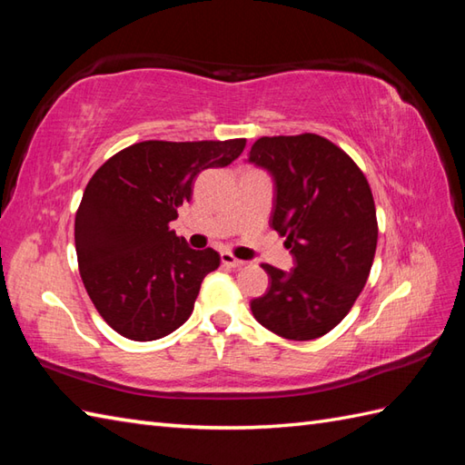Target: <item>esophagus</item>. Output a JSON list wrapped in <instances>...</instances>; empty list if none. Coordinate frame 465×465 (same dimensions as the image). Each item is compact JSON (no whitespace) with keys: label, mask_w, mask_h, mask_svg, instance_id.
<instances>
[{"label":"esophagus","mask_w":465,"mask_h":465,"mask_svg":"<svg viewBox=\"0 0 465 465\" xmlns=\"http://www.w3.org/2000/svg\"><path fill=\"white\" fill-rule=\"evenodd\" d=\"M222 263L227 265V268H243V265H245L243 260H238L230 252H222Z\"/></svg>","instance_id":"esophagus-1"}]
</instances>
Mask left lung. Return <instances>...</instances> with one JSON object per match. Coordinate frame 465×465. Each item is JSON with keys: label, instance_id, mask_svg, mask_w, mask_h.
<instances>
[{"label": "left lung", "instance_id": "left-lung-1", "mask_svg": "<svg viewBox=\"0 0 465 465\" xmlns=\"http://www.w3.org/2000/svg\"><path fill=\"white\" fill-rule=\"evenodd\" d=\"M250 162L275 182L272 227L295 268L270 263V290L250 305L263 328L285 340L322 338L358 300L378 245L375 203L351 157L315 134L260 137Z\"/></svg>", "mask_w": 465, "mask_h": 465}]
</instances>
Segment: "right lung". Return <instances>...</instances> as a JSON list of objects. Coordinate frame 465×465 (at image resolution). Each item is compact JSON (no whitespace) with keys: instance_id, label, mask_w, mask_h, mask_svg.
<instances>
[{"instance_id":"1","label":"right lung","mask_w":465,"mask_h":465,"mask_svg":"<svg viewBox=\"0 0 465 465\" xmlns=\"http://www.w3.org/2000/svg\"><path fill=\"white\" fill-rule=\"evenodd\" d=\"M243 147V137L140 142L92 175L75 213L77 265L95 310L124 338L160 340L192 315L220 253L187 248L170 223L192 200L195 175L230 165Z\"/></svg>"}]
</instances>
